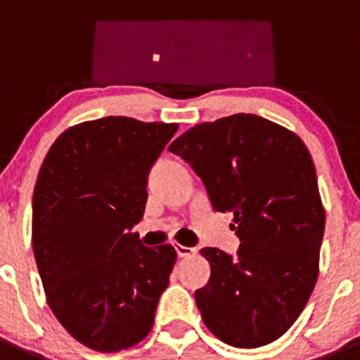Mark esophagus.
I'll use <instances>...</instances> for the list:
<instances>
[{"mask_svg": "<svg viewBox=\"0 0 360 360\" xmlns=\"http://www.w3.org/2000/svg\"><path fill=\"white\" fill-rule=\"evenodd\" d=\"M174 250H176L178 257H191L193 254L196 252L195 249H191V247H184V245H180V243L174 245Z\"/></svg>", "mask_w": 360, "mask_h": 360, "instance_id": "1", "label": "esophagus"}]
</instances>
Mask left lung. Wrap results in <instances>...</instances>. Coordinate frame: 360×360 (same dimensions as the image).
Here are the masks:
<instances>
[{
	"label": "left lung",
	"instance_id": "obj_1",
	"mask_svg": "<svg viewBox=\"0 0 360 360\" xmlns=\"http://www.w3.org/2000/svg\"><path fill=\"white\" fill-rule=\"evenodd\" d=\"M202 178L212 209L234 216L236 257L202 249L211 278L195 292L219 341L257 348L290 328L319 274L324 209L310 151L295 133L250 113L196 124L169 146Z\"/></svg>",
	"mask_w": 360,
	"mask_h": 360
}]
</instances>
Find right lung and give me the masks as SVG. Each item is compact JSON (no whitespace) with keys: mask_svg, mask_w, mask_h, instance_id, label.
<instances>
[{"mask_svg":"<svg viewBox=\"0 0 360 360\" xmlns=\"http://www.w3.org/2000/svg\"><path fill=\"white\" fill-rule=\"evenodd\" d=\"M178 124L104 117L57 136L37 174L32 247L53 316L86 348L113 354L153 328L176 262L173 245L131 232L148 174Z\"/></svg>","mask_w":360,"mask_h":360,"instance_id":"1","label":"right lung"}]
</instances>
